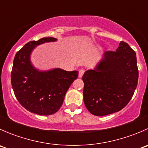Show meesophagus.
Instances as JSON below:
<instances>
[{"label":"esophagus","instance_id":"1","mask_svg":"<svg viewBox=\"0 0 148 148\" xmlns=\"http://www.w3.org/2000/svg\"><path fill=\"white\" fill-rule=\"evenodd\" d=\"M84 73V69H81L79 70V78L82 77Z\"/></svg>","mask_w":148,"mask_h":148}]
</instances>
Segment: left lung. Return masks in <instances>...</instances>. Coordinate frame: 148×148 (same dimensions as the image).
Wrapping results in <instances>:
<instances>
[{"label": "left lung", "mask_w": 148, "mask_h": 148, "mask_svg": "<svg viewBox=\"0 0 148 148\" xmlns=\"http://www.w3.org/2000/svg\"><path fill=\"white\" fill-rule=\"evenodd\" d=\"M84 102L90 113L104 116L123 109L132 97L138 81L136 53L121 41L116 51H105L93 69L85 71Z\"/></svg>", "instance_id": "1"}]
</instances>
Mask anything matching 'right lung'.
I'll use <instances>...</instances> for the list:
<instances>
[{"mask_svg":"<svg viewBox=\"0 0 148 148\" xmlns=\"http://www.w3.org/2000/svg\"><path fill=\"white\" fill-rule=\"evenodd\" d=\"M56 40L47 37L30 41L16 53L13 60L11 84L15 96L28 111L39 115L56 113L69 86L78 77L77 71L59 68L39 71L31 64V54L37 46Z\"/></svg>","mask_w":148,"mask_h":148,"instance_id":"right-lung-1","label":"right lung"}]
</instances>
